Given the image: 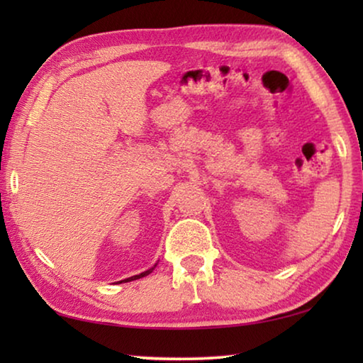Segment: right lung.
Instances as JSON below:
<instances>
[{"mask_svg": "<svg viewBox=\"0 0 363 363\" xmlns=\"http://www.w3.org/2000/svg\"><path fill=\"white\" fill-rule=\"evenodd\" d=\"M155 267H157V264H155V266H153V267H150L149 270H145V272H143V274H139V275H133V277H130V279H125V280H120V281H116V284H121V281H125V284H126V281H133V280L143 279V277H145V275H149V274L152 272V270L155 269Z\"/></svg>", "mask_w": 363, "mask_h": 363, "instance_id": "right-lung-1", "label": "right lung"}]
</instances>
